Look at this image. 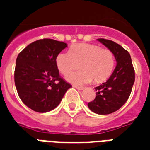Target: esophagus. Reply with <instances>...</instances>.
Instances as JSON below:
<instances>
[{
	"instance_id": "1",
	"label": "esophagus",
	"mask_w": 150,
	"mask_h": 150,
	"mask_svg": "<svg viewBox=\"0 0 150 150\" xmlns=\"http://www.w3.org/2000/svg\"><path fill=\"white\" fill-rule=\"evenodd\" d=\"M73 87H74V88H75V89H79V90H82V89H84V87H82V86H73Z\"/></svg>"
}]
</instances>
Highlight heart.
I'll return each mask as SVG.
<instances>
[{
  "label": "heart",
  "mask_w": 150,
  "mask_h": 150,
  "mask_svg": "<svg viewBox=\"0 0 150 150\" xmlns=\"http://www.w3.org/2000/svg\"><path fill=\"white\" fill-rule=\"evenodd\" d=\"M80 63L81 71L66 76L73 84L84 85L92 79L97 83L104 82L113 72L115 60L111 50L87 43L75 44L69 51H61L56 57L57 67L64 75L70 73Z\"/></svg>",
  "instance_id": "obj_1"
}]
</instances>
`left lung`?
<instances>
[{"label":"left lung","instance_id":"left-lung-1","mask_svg":"<svg viewBox=\"0 0 150 150\" xmlns=\"http://www.w3.org/2000/svg\"><path fill=\"white\" fill-rule=\"evenodd\" d=\"M98 41L111 50L117 61L110 77L96 87V98L88 103L92 111L105 115L114 113L128 100L135 82V70L129 53L112 40L98 39Z\"/></svg>","mask_w":150,"mask_h":150}]
</instances>
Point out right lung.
<instances>
[{
	"label": "right lung",
	"mask_w": 150,
	"mask_h": 150,
	"mask_svg": "<svg viewBox=\"0 0 150 150\" xmlns=\"http://www.w3.org/2000/svg\"><path fill=\"white\" fill-rule=\"evenodd\" d=\"M67 43L52 39L39 40L20 52L16 59L15 83L22 102L36 112L56 108L71 86L59 75L57 55Z\"/></svg>",
	"instance_id": "obj_1"
}]
</instances>
